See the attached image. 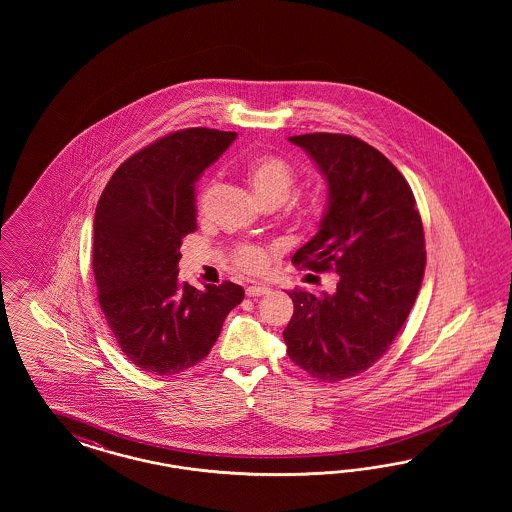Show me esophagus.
Returning a JSON list of instances; mask_svg holds the SVG:
<instances>
[{"mask_svg":"<svg viewBox=\"0 0 512 512\" xmlns=\"http://www.w3.org/2000/svg\"><path fill=\"white\" fill-rule=\"evenodd\" d=\"M246 295L249 298H255V296L270 295V287H261V285H249L246 289Z\"/></svg>","mask_w":512,"mask_h":512,"instance_id":"1","label":"esophagus"}]
</instances>
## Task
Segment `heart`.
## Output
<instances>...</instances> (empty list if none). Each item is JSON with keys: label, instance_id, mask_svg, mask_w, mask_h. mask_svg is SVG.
Masks as SVG:
<instances>
[{"label": "heart", "instance_id": "heart-1", "mask_svg": "<svg viewBox=\"0 0 512 512\" xmlns=\"http://www.w3.org/2000/svg\"><path fill=\"white\" fill-rule=\"evenodd\" d=\"M244 172L249 186L264 204L278 206L287 201L295 189V171L278 155H255L246 163ZM291 212L300 221H317L325 214V199L321 195L300 199L291 204ZM234 264L246 274H259L266 266V253L257 246H240L234 253Z\"/></svg>", "mask_w": 512, "mask_h": 512}]
</instances>
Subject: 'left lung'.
I'll return each mask as SVG.
<instances>
[{"label":"left lung","mask_w":512,"mask_h":512,"mask_svg":"<svg viewBox=\"0 0 512 512\" xmlns=\"http://www.w3.org/2000/svg\"><path fill=\"white\" fill-rule=\"evenodd\" d=\"M289 140L328 187L319 231L293 264L340 279L332 295L289 293L295 313L283 340L296 366L336 383L366 372L398 336L424 278V231L411 187L379 150L336 133Z\"/></svg>","instance_id":"obj_1"}]
</instances>
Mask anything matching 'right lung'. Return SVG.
<instances>
[{
  "label": "right lung",
  "instance_id": "1",
  "mask_svg": "<svg viewBox=\"0 0 512 512\" xmlns=\"http://www.w3.org/2000/svg\"><path fill=\"white\" fill-rule=\"evenodd\" d=\"M234 139L191 127L155 140L116 169L97 202L99 304L125 357L144 372L176 375L201 362L244 300L231 281L199 291L178 279L182 238L197 229L195 184Z\"/></svg>",
  "mask_w": 512,
  "mask_h": 512
}]
</instances>
